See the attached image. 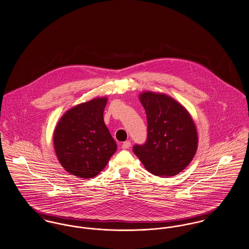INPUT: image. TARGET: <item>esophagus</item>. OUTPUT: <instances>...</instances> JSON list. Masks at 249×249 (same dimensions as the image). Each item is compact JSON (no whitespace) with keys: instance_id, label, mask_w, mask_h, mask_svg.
Segmentation results:
<instances>
[{"instance_id":"esophagus-1","label":"esophagus","mask_w":249,"mask_h":249,"mask_svg":"<svg viewBox=\"0 0 249 249\" xmlns=\"http://www.w3.org/2000/svg\"><path fill=\"white\" fill-rule=\"evenodd\" d=\"M130 146H131V142H130L129 141H125V142H123V144H122V148H123V149H128Z\"/></svg>"}]
</instances>
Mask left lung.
Here are the masks:
<instances>
[{"instance_id":"1","label":"left lung","mask_w":249,"mask_h":249,"mask_svg":"<svg viewBox=\"0 0 249 249\" xmlns=\"http://www.w3.org/2000/svg\"><path fill=\"white\" fill-rule=\"evenodd\" d=\"M147 120V137L133 152L144 167L160 177L175 176L194 157L198 135L188 112L174 99L153 92L140 96Z\"/></svg>"}]
</instances>
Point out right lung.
<instances>
[{"instance_id":"1","label":"right lung","mask_w":249,"mask_h":249,"mask_svg":"<svg viewBox=\"0 0 249 249\" xmlns=\"http://www.w3.org/2000/svg\"><path fill=\"white\" fill-rule=\"evenodd\" d=\"M107 98L93 99L69 109L54 132L56 155L73 175L89 179L107 164L117 144L104 122Z\"/></svg>"}]
</instances>
